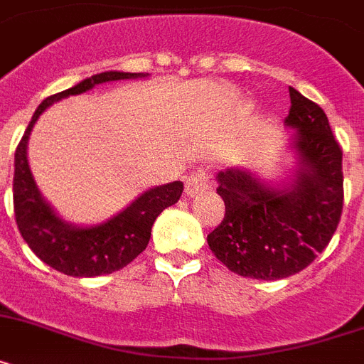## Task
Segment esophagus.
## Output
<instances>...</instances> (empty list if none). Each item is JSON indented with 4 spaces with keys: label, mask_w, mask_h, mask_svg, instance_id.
Returning <instances> with one entry per match:
<instances>
[{
    "label": "esophagus",
    "mask_w": 364,
    "mask_h": 364,
    "mask_svg": "<svg viewBox=\"0 0 364 364\" xmlns=\"http://www.w3.org/2000/svg\"><path fill=\"white\" fill-rule=\"evenodd\" d=\"M208 186V172L207 168H198L186 178L185 183V192L188 196H196L203 192Z\"/></svg>",
    "instance_id": "esophagus-1"
}]
</instances>
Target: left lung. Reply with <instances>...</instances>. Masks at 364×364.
<instances>
[{
    "mask_svg": "<svg viewBox=\"0 0 364 364\" xmlns=\"http://www.w3.org/2000/svg\"><path fill=\"white\" fill-rule=\"evenodd\" d=\"M284 124L295 128V178L269 186L245 168L218 173L225 216L207 236L208 247L232 273L278 280L306 269L328 247L343 214V150L326 113L289 87Z\"/></svg>",
    "mask_w": 364,
    "mask_h": 364,
    "instance_id": "left-lung-1",
    "label": "left lung"
}]
</instances>
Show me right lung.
<instances>
[{
  "instance_id": "add662e5",
  "label": "right lung",
  "mask_w": 364,
  "mask_h": 364,
  "mask_svg": "<svg viewBox=\"0 0 364 364\" xmlns=\"http://www.w3.org/2000/svg\"><path fill=\"white\" fill-rule=\"evenodd\" d=\"M144 77L143 73L106 71L82 80L62 93L50 95L36 107L14 154V216L20 235L31 251L53 269L69 277H100L119 271L146 249L151 225L156 218L170 205L178 203L183 194V183L161 185L139 196L122 213L93 227H75L55 214L38 191L27 163V143L38 117L50 104L69 95L86 93L97 84L124 78Z\"/></svg>"
}]
</instances>
